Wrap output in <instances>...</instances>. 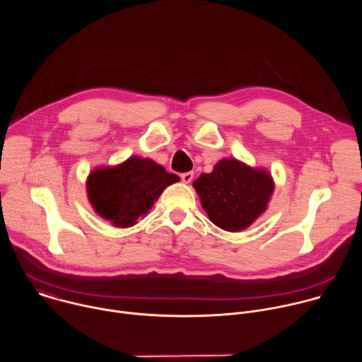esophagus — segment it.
Segmentation results:
<instances>
[{"instance_id":"esophagus-1","label":"esophagus","mask_w":362,"mask_h":362,"mask_svg":"<svg viewBox=\"0 0 362 362\" xmlns=\"http://www.w3.org/2000/svg\"><path fill=\"white\" fill-rule=\"evenodd\" d=\"M180 179L183 183H190L193 180V172H186L180 175Z\"/></svg>"}]
</instances>
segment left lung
<instances>
[{"label": "left lung", "instance_id": "obj_1", "mask_svg": "<svg viewBox=\"0 0 362 362\" xmlns=\"http://www.w3.org/2000/svg\"><path fill=\"white\" fill-rule=\"evenodd\" d=\"M193 187L211 222L223 230L239 232L267 211L274 180L265 169L223 159L211 173H202Z\"/></svg>", "mask_w": 362, "mask_h": 362}]
</instances>
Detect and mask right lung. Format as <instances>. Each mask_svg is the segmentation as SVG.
<instances>
[{"instance_id":"obj_1","label":"right lung","mask_w":362,"mask_h":362,"mask_svg":"<svg viewBox=\"0 0 362 362\" xmlns=\"http://www.w3.org/2000/svg\"><path fill=\"white\" fill-rule=\"evenodd\" d=\"M179 176L137 156L113 168H98L87 177V196L98 216L117 228H130L144 216L162 192Z\"/></svg>"}]
</instances>
